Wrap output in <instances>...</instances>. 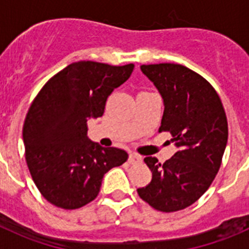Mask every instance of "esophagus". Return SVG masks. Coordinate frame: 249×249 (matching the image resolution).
Returning <instances> with one entry per match:
<instances>
[{
    "mask_svg": "<svg viewBox=\"0 0 249 249\" xmlns=\"http://www.w3.org/2000/svg\"><path fill=\"white\" fill-rule=\"evenodd\" d=\"M128 160L129 163H140V162H142V157L140 155H137V153H131Z\"/></svg>",
    "mask_w": 249,
    "mask_h": 249,
    "instance_id": "34e87169",
    "label": "esophagus"
}]
</instances>
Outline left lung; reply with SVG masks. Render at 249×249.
I'll use <instances>...</instances> for the list:
<instances>
[{
	"mask_svg": "<svg viewBox=\"0 0 249 249\" xmlns=\"http://www.w3.org/2000/svg\"><path fill=\"white\" fill-rule=\"evenodd\" d=\"M163 100L160 132L168 131L178 151L164 163L144 162L152 181L137 192L160 212H176L195 203L208 190L221 167L228 124L221 98L210 82L177 63L142 65Z\"/></svg>",
	"mask_w": 249,
	"mask_h": 249,
	"instance_id": "obj_1",
	"label": "left lung"
}]
</instances>
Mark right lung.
Segmentation results:
<instances>
[{
  "instance_id": "obj_1",
  "label": "right lung",
  "mask_w": 249,
  "mask_h": 249,
  "mask_svg": "<svg viewBox=\"0 0 249 249\" xmlns=\"http://www.w3.org/2000/svg\"><path fill=\"white\" fill-rule=\"evenodd\" d=\"M133 68V63H71L34 100L23 124L26 162L50 203L63 210L89 203L100 192L103 176L127 160L126 151L92 142L87 121L102 116L108 96L128 80Z\"/></svg>"
}]
</instances>
